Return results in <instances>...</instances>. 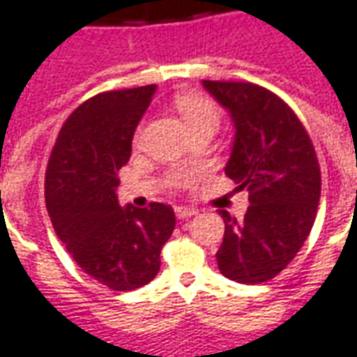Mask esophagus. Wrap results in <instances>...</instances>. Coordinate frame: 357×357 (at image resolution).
Instances as JSON below:
<instances>
[{"label":"esophagus","instance_id":"34e87169","mask_svg":"<svg viewBox=\"0 0 357 357\" xmlns=\"http://www.w3.org/2000/svg\"><path fill=\"white\" fill-rule=\"evenodd\" d=\"M174 213L178 219H188L192 215H196V209L194 207H186V206H176L174 207Z\"/></svg>","mask_w":357,"mask_h":357}]
</instances>
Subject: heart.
<instances>
[{"instance_id": "obj_1", "label": "heart", "mask_w": 357, "mask_h": 357, "mask_svg": "<svg viewBox=\"0 0 357 357\" xmlns=\"http://www.w3.org/2000/svg\"><path fill=\"white\" fill-rule=\"evenodd\" d=\"M174 107L181 113V117L184 119V123L188 125L192 132L199 130V128H211L217 130L221 125V107L213 102L211 98L202 96V93H178L174 98ZM140 136V132L136 134V138ZM184 181V174L174 173L173 183L181 184Z\"/></svg>"}]
</instances>
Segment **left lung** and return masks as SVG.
I'll use <instances>...</instances> for the list:
<instances>
[{"label":"left lung","instance_id":"obj_1","mask_svg":"<svg viewBox=\"0 0 357 357\" xmlns=\"http://www.w3.org/2000/svg\"><path fill=\"white\" fill-rule=\"evenodd\" d=\"M204 86L236 126L225 173L250 192L242 221L219 211L225 236L217 265L227 279L259 284L294 259L312 231L321 198L317 153L294 109L271 90L242 80Z\"/></svg>","mask_w":357,"mask_h":357}]
</instances>
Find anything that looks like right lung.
I'll return each instance as SVG.
<instances>
[{"mask_svg":"<svg viewBox=\"0 0 357 357\" xmlns=\"http://www.w3.org/2000/svg\"><path fill=\"white\" fill-rule=\"evenodd\" d=\"M155 84L93 96L63 123L45 169V207L78 267L111 290H134L159 271L174 229L171 206L121 207L119 171Z\"/></svg>","mask_w":357,"mask_h":357,"instance_id":"1","label":"right lung"}]
</instances>
